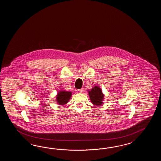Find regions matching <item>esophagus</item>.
I'll use <instances>...</instances> for the list:
<instances>
[{"label":"esophagus","mask_w":161,"mask_h":161,"mask_svg":"<svg viewBox=\"0 0 161 161\" xmlns=\"http://www.w3.org/2000/svg\"><path fill=\"white\" fill-rule=\"evenodd\" d=\"M78 91H79V92L82 93V92H83V90L82 89H79V90H78Z\"/></svg>","instance_id":"1"}]
</instances>
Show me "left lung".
Returning a JSON list of instances; mask_svg holds the SVG:
<instances>
[{"mask_svg":"<svg viewBox=\"0 0 161 161\" xmlns=\"http://www.w3.org/2000/svg\"><path fill=\"white\" fill-rule=\"evenodd\" d=\"M89 97L93 105L96 106H101L103 104L104 99V94L100 87L94 86L91 90H88Z\"/></svg>","mask_w":161,"mask_h":161,"instance_id":"obj_1","label":"left lung"}]
</instances>
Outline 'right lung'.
Returning <instances> with one entry per match:
<instances>
[{"label": "right lung", "mask_w": 161, "mask_h": 161, "mask_svg": "<svg viewBox=\"0 0 161 161\" xmlns=\"http://www.w3.org/2000/svg\"><path fill=\"white\" fill-rule=\"evenodd\" d=\"M71 96H72L71 92H68L63 90H60L58 92L56 97V102L59 105H65L66 103H67L69 100L71 99Z\"/></svg>", "instance_id": "obj_1"}]
</instances>
